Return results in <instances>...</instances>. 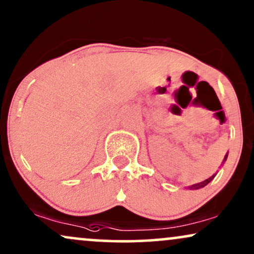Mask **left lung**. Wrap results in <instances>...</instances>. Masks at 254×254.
<instances>
[{"instance_id": "obj_1", "label": "left lung", "mask_w": 254, "mask_h": 254, "mask_svg": "<svg viewBox=\"0 0 254 254\" xmlns=\"http://www.w3.org/2000/svg\"><path fill=\"white\" fill-rule=\"evenodd\" d=\"M227 156H229V152L226 153L225 155V157H224V160H223V164L224 163L226 162V159H227ZM221 164V165H223ZM216 175H217V172L214 173V175H212L211 176L210 178L208 179H206V181H204V182H200V183H197V184H193V185H190V186H188V189H190V190H198V189H201V188H204V186H206L208 183H210L211 181H212V179L216 177Z\"/></svg>"}]
</instances>
